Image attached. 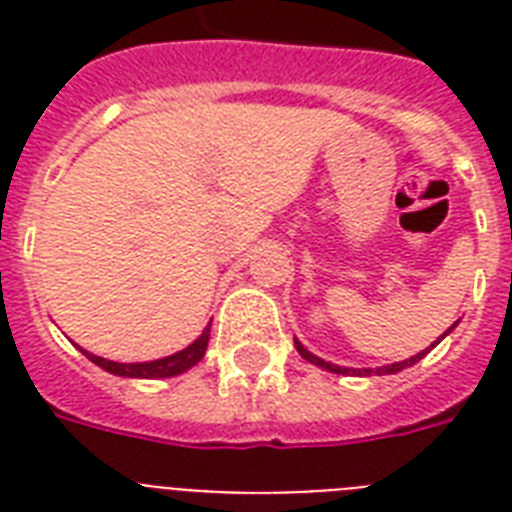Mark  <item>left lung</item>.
Instances as JSON below:
<instances>
[{
	"label": "left lung",
	"mask_w": 512,
	"mask_h": 512,
	"mask_svg": "<svg viewBox=\"0 0 512 512\" xmlns=\"http://www.w3.org/2000/svg\"><path fill=\"white\" fill-rule=\"evenodd\" d=\"M457 327V324H452V327L446 329L444 335L438 337V340H444L446 335H449V332H452V329ZM436 340V342H438ZM436 342H433V345H436ZM433 345H430V348H433ZM295 348H297V353H300V356L305 358V361H311V364H316V366H321V369H327V372H335V374H364V377H369V374H396V372H401V369H406V366H412V364H417V361H420L422 356H425V353H428V350H422V353H417V356H412V358H406V361H396V364H385V366H377V369H348V366H337V364H329V361H324V358H319V356H313L311 350L308 348H303V345H300V342L295 340Z\"/></svg>",
	"instance_id": "left-lung-1"
}]
</instances>
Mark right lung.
Segmentation results:
<instances>
[{"instance_id": "1", "label": "right lung", "mask_w": 512, "mask_h": 512, "mask_svg": "<svg viewBox=\"0 0 512 512\" xmlns=\"http://www.w3.org/2000/svg\"><path fill=\"white\" fill-rule=\"evenodd\" d=\"M209 342V327L199 335V340H193L188 348L177 350L167 358H156V361H143V364H116V361H108V358H100L95 353H87L82 350L84 356L90 358L92 364H98L100 369H106L111 374H119V377H140V380H159V377H175V374H183L185 369H191L193 364H199L201 356L207 353Z\"/></svg>"}]
</instances>
